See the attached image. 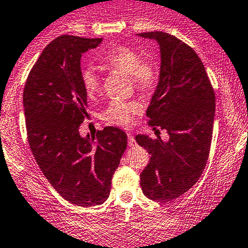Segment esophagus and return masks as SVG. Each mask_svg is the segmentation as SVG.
<instances>
[{"mask_svg": "<svg viewBox=\"0 0 248 248\" xmlns=\"http://www.w3.org/2000/svg\"><path fill=\"white\" fill-rule=\"evenodd\" d=\"M127 138H128V145L129 146H136L137 141L134 139V137L132 136V133H127Z\"/></svg>", "mask_w": 248, "mask_h": 248, "instance_id": "obj_1", "label": "esophagus"}]
</instances>
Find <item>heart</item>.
Segmentation results:
<instances>
[{"mask_svg": "<svg viewBox=\"0 0 248 248\" xmlns=\"http://www.w3.org/2000/svg\"><path fill=\"white\" fill-rule=\"evenodd\" d=\"M101 61L108 68L128 74L137 90L150 92L157 86L159 79L158 66L152 60H144L141 54L128 46H115L104 52ZM82 87L89 97H93L101 90L102 78L94 67H86L80 74ZM141 112L138 102L112 101L103 111V120L116 126L128 127L134 117Z\"/></svg>", "mask_w": 248, "mask_h": 248, "instance_id": "b5f03b06", "label": "heart"}]
</instances>
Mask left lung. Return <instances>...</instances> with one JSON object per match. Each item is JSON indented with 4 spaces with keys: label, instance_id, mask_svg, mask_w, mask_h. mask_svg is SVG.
Instances as JSON below:
<instances>
[{
    "label": "left lung",
    "instance_id": "8db88e82",
    "mask_svg": "<svg viewBox=\"0 0 248 248\" xmlns=\"http://www.w3.org/2000/svg\"><path fill=\"white\" fill-rule=\"evenodd\" d=\"M157 41L161 72L146 110L149 124L166 129L168 141L144 134L137 142L151 155L140 174L147 198L169 202L186 193L201 179L212 140L215 92L202 60L191 46L166 32H142Z\"/></svg>",
    "mask_w": 248,
    "mask_h": 248
}]
</instances>
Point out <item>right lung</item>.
<instances>
[{
  "label": "right lung",
  "mask_w": 248,
  "mask_h": 248,
  "mask_svg": "<svg viewBox=\"0 0 248 248\" xmlns=\"http://www.w3.org/2000/svg\"><path fill=\"white\" fill-rule=\"evenodd\" d=\"M102 38L57 37L42 51L24 87L30 147L55 191L79 206L108 199L111 179L127 147V134L106 127L82 138L87 94L80 74L81 54Z\"/></svg>",
  "instance_id": "add662e5"
}]
</instances>
